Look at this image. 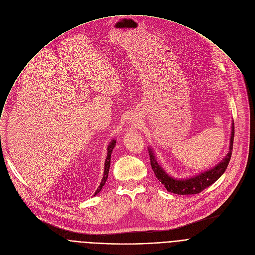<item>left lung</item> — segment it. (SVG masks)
<instances>
[{"instance_id":"8db88e82","label":"left lung","mask_w":255,"mask_h":255,"mask_svg":"<svg viewBox=\"0 0 255 255\" xmlns=\"http://www.w3.org/2000/svg\"><path fill=\"white\" fill-rule=\"evenodd\" d=\"M233 140H234V122L231 124V136H230V145L229 151L226 156L215 165L214 167L205 170L196 175L186 177V178H175L169 175L164 168L158 163L156 159V155L154 149L151 146H148V153L150 156L151 167L162 185H164L165 189L169 193H173L176 195H195L199 194L211 185H213L217 179H219L221 175L225 172L228 163L231 158L232 149H233Z\"/></svg>"}]
</instances>
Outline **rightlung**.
I'll return each mask as SVG.
<instances>
[{
    "mask_svg": "<svg viewBox=\"0 0 255 255\" xmlns=\"http://www.w3.org/2000/svg\"><path fill=\"white\" fill-rule=\"evenodd\" d=\"M115 145H116V140L115 139L111 140V142L109 143V145H108V147H107V157H106V160H105V167H104L103 178L101 180V184H100L99 188L97 189V191L94 194V197L97 196L102 191L103 187L106 184L107 178H108V174H109V169H110V165H111V154H112V151H113V149L115 147Z\"/></svg>",
    "mask_w": 255,
    "mask_h": 255,
    "instance_id": "right-lung-1",
    "label": "right lung"
}]
</instances>
